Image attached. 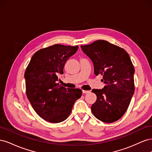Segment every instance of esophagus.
<instances>
[{
    "label": "esophagus",
    "mask_w": 152,
    "mask_h": 152,
    "mask_svg": "<svg viewBox=\"0 0 152 152\" xmlns=\"http://www.w3.org/2000/svg\"><path fill=\"white\" fill-rule=\"evenodd\" d=\"M90 93V91L82 90V93H83V94H87V93Z\"/></svg>",
    "instance_id": "esophagus-1"
}]
</instances>
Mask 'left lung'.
<instances>
[{
	"mask_svg": "<svg viewBox=\"0 0 152 152\" xmlns=\"http://www.w3.org/2000/svg\"><path fill=\"white\" fill-rule=\"evenodd\" d=\"M93 63L94 74L103 77L102 89H93L97 96L91 111L98 120L112 123L127 111L134 93V68L125 50L103 40L81 45Z\"/></svg>",
	"mask_w": 152,
	"mask_h": 152,
	"instance_id": "left-lung-1",
	"label": "left lung"
}]
</instances>
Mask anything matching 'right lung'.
<instances>
[{
	"label": "right lung",
	"mask_w": 152,
	"mask_h": 152,
	"mask_svg": "<svg viewBox=\"0 0 152 152\" xmlns=\"http://www.w3.org/2000/svg\"><path fill=\"white\" fill-rule=\"evenodd\" d=\"M78 48V45L54 44L41 49L33 55L26 68L27 98L35 112L49 122L66 120L82 96L81 89H66L57 83L58 76L63 74L66 62Z\"/></svg>",
	"instance_id": "1"
}]
</instances>
